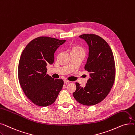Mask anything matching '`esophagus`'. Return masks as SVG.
<instances>
[{
    "instance_id": "1",
    "label": "esophagus",
    "mask_w": 135,
    "mask_h": 135,
    "mask_svg": "<svg viewBox=\"0 0 135 135\" xmlns=\"http://www.w3.org/2000/svg\"><path fill=\"white\" fill-rule=\"evenodd\" d=\"M69 83H70V81H68V80H64V83L65 84H68Z\"/></svg>"
}]
</instances>
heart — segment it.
<instances>
[{"label":"heart","mask_w":135,"mask_h":135,"mask_svg":"<svg viewBox=\"0 0 135 135\" xmlns=\"http://www.w3.org/2000/svg\"><path fill=\"white\" fill-rule=\"evenodd\" d=\"M70 52L84 53V50L81 46L75 45H73L71 47V50H70Z\"/></svg>","instance_id":"1"}]
</instances>
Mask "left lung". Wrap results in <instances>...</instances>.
<instances>
[{
    "instance_id": "8db88e82",
    "label": "left lung",
    "mask_w": 135,
    "mask_h": 135,
    "mask_svg": "<svg viewBox=\"0 0 135 135\" xmlns=\"http://www.w3.org/2000/svg\"><path fill=\"white\" fill-rule=\"evenodd\" d=\"M89 46V56L85 69L90 78L85 87L75 83L76 90L73 95L79 103L93 105L101 102L108 95L114 84L115 67L111 48L103 38L95 34H82Z\"/></svg>"
}]
</instances>
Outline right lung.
<instances>
[{"label": "right lung", "mask_w": 135, "mask_h": 135, "mask_svg": "<svg viewBox=\"0 0 135 135\" xmlns=\"http://www.w3.org/2000/svg\"><path fill=\"white\" fill-rule=\"evenodd\" d=\"M66 40L40 37L32 40L21 55L18 67L20 85L35 104L46 107L56 100L63 85L61 79H54L46 74V66L54 61V54Z\"/></svg>", "instance_id": "1"}]
</instances>
